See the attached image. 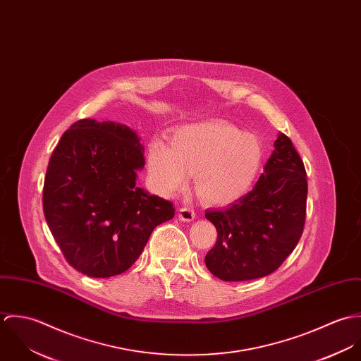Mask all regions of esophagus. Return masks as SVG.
<instances>
[{"instance_id": "esophagus-1", "label": "esophagus", "mask_w": 361, "mask_h": 361, "mask_svg": "<svg viewBox=\"0 0 361 361\" xmlns=\"http://www.w3.org/2000/svg\"><path fill=\"white\" fill-rule=\"evenodd\" d=\"M178 216H179V219L183 221V222H190V221H193V219L196 218V212H195V209L190 208V207H182V208L179 209V212H178Z\"/></svg>"}]
</instances>
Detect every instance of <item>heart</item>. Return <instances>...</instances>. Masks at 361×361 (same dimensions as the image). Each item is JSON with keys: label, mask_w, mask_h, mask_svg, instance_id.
Masks as SVG:
<instances>
[{"label": "heart", "mask_w": 361, "mask_h": 361, "mask_svg": "<svg viewBox=\"0 0 361 361\" xmlns=\"http://www.w3.org/2000/svg\"><path fill=\"white\" fill-rule=\"evenodd\" d=\"M264 146L256 135L224 121H206L176 129L171 147L153 140L147 175L155 192L172 197L195 175L197 196L209 204H228L245 196L257 179Z\"/></svg>", "instance_id": "obj_1"}]
</instances>
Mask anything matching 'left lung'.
Listing matches in <instances>:
<instances>
[{
	"label": "left lung",
	"mask_w": 361,
	"mask_h": 361,
	"mask_svg": "<svg viewBox=\"0 0 361 361\" xmlns=\"http://www.w3.org/2000/svg\"><path fill=\"white\" fill-rule=\"evenodd\" d=\"M253 190L224 209H207L218 232L207 253L208 271L226 282L269 275L285 261L303 233L307 179L290 139L279 133Z\"/></svg>",
	"instance_id": "1"
}]
</instances>
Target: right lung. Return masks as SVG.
I'll return each instance as SVG.
<instances>
[{
    "label": "right lung",
    "instance_id": "right-lung-1",
    "mask_svg": "<svg viewBox=\"0 0 361 361\" xmlns=\"http://www.w3.org/2000/svg\"><path fill=\"white\" fill-rule=\"evenodd\" d=\"M145 147L129 126L80 119L61 137L44 179L46 221L66 261L92 278L119 275L152 232L175 215L171 202L136 185Z\"/></svg>",
    "mask_w": 361,
    "mask_h": 361
}]
</instances>
